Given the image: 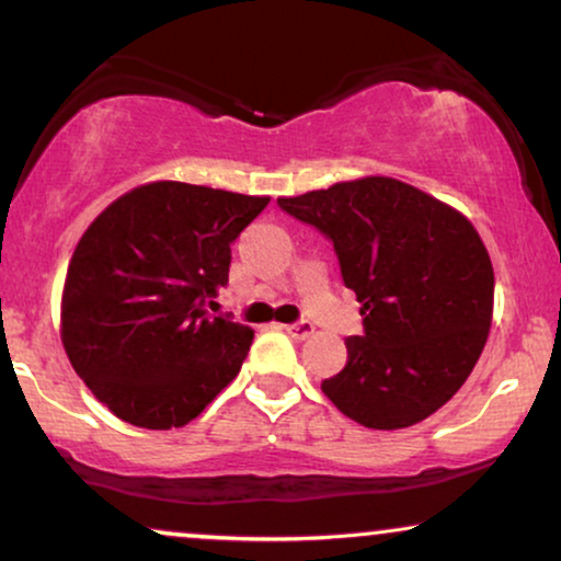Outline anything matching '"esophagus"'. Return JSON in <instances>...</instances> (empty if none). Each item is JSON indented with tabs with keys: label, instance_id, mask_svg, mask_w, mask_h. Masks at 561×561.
<instances>
[{
	"label": "esophagus",
	"instance_id": "esophagus-1",
	"mask_svg": "<svg viewBox=\"0 0 561 561\" xmlns=\"http://www.w3.org/2000/svg\"><path fill=\"white\" fill-rule=\"evenodd\" d=\"M286 332L294 336V340H306V336L313 334V324L309 319H301V321H294V324H286L283 327Z\"/></svg>",
	"mask_w": 561,
	"mask_h": 561
}]
</instances>
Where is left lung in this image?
I'll return each instance as SVG.
<instances>
[{
    "label": "left lung",
    "mask_w": 561,
    "mask_h": 561,
    "mask_svg": "<svg viewBox=\"0 0 561 561\" xmlns=\"http://www.w3.org/2000/svg\"><path fill=\"white\" fill-rule=\"evenodd\" d=\"M334 244L344 286L363 304V334L321 390L357 424L405 428L470 378L490 321L495 275L462 214L386 175L278 198Z\"/></svg>",
    "instance_id": "1"
}]
</instances>
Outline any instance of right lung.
<instances>
[{
    "mask_svg": "<svg viewBox=\"0 0 561 561\" xmlns=\"http://www.w3.org/2000/svg\"><path fill=\"white\" fill-rule=\"evenodd\" d=\"M267 196L158 181L99 214L66 273L60 334L73 370L114 416L183 426L237 378L252 329L211 313L232 242Z\"/></svg>",
    "mask_w": 561,
    "mask_h": 561,
    "instance_id": "obj_1",
    "label": "right lung"
}]
</instances>
